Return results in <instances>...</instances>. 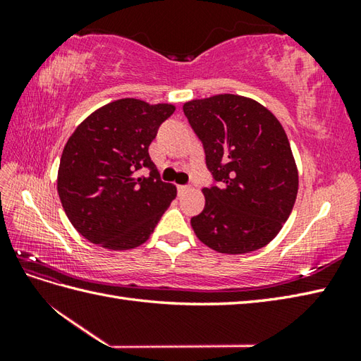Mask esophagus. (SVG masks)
<instances>
[{"instance_id": "34e87169", "label": "esophagus", "mask_w": 361, "mask_h": 361, "mask_svg": "<svg viewBox=\"0 0 361 361\" xmlns=\"http://www.w3.org/2000/svg\"><path fill=\"white\" fill-rule=\"evenodd\" d=\"M190 188L189 186H178V194L181 195V194H185V192H188Z\"/></svg>"}]
</instances>
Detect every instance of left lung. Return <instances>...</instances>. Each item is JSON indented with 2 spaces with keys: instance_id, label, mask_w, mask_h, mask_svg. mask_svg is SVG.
I'll return each instance as SVG.
<instances>
[{
  "instance_id": "1",
  "label": "left lung",
  "mask_w": 361,
  "mask_h": 361,
  "mask_svg": "<svg viewBox=\"0 0 361 361\" xmlns=\"http://www.w3.org/2000/svg\"><path fill=\"white\" fill-rule=\"evenodd\" d=\"M183 110L200 137L206 166L220 186L204 188V208L190 219L195 235L224 255H245L270 243L295 206L296 161L286 130L251 97L192 99Z\"/></svg>"
}]
</instances>
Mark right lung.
<instances>
[{"mask_svg": "<svg viewBox=\"0 0 361 361\" xmlns=\"http://www.w3.org/2000/svg\"><path fill=\"white\" fill-rule=\"evenodd\" d=\"M173 104L118 99L83 119L60 158L57 192L66 217L91 243L114 251L140 247L176 197L158 178L149 145ZM149 166V177L137 171Z\"/></svg>", "mask_w": 361, "mask_h": 361, "instance_id": "add662e5", "label": "right lung"}]
</instances>
